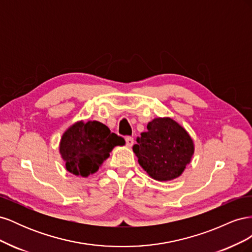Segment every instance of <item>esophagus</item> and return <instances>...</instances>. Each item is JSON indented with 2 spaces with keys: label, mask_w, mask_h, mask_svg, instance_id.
I'll list each match as a JSON object with an SVG mask.
<instances>
[{
  "label": "esophagus",
  "mask_w": 252,
  "mask_h": 252,
  "mask_svg": "<svg viewBox=\"0 0 252 252\" xmlns=\"http://www.w3.org/2000/svg\"><path fill=\"white\" fill-rule=\"evenodd\" d=\"M125 141H126L127 147H132V145L134 143V140L132 138H130V136H127V138L125 139Z\"/></svg>",
  "instance_id": "esophagus-1"
}]
</instances>
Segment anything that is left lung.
Listing matches in <instances>:
<instances>
[{"instance_id":"obj_1","label":"left lung","mask_w":252,"mask_h":252,"mask_svg":"<svg viewBox=\"0 0 252 252\" xmlns=\"http://www.w3.org/2000/svg\"><path fill=\"white\" fill-rule=\"evenodd\" d=\"M132 147L142 168L150 178L168 182L179 178L194 154V142L186 129L169 117L149 122Z\"/></svg>"}]
</instances>
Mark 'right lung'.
I'll return each mask as SVG.
<instances>
[{"label": "right lung", "mask_w": 252, "mask_h": 252, "mask_svg": "<svg viewBox=\"0 0 252 252\" xmlns=\"http://www.w3.org/2000/svg\"><path fill=\"white\" fill-rule=\"evenodd\" d=\"M125 140L97 121L75 122L64 131L59 151L68 172L87 178L95 173L116 146Z\"/></svg>", "instance_id": "obj_1"}]
</instances>
